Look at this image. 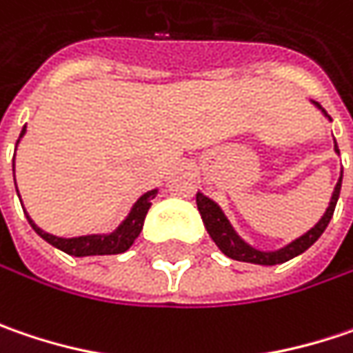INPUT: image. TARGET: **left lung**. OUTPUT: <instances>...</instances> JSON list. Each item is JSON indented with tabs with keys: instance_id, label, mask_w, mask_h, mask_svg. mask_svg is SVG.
Instances as JSON below:
<instances>
[{
	"instance_id": "left-lung-1",
	"label": "left lung",
	"mask_w": 353,
	"mask_h": 353,
	"mask_svg": "<svg viewBox=\"0 0 353 353\" xmlns=\"http://www.w3.org/2000/svg\"><path fill=\"white\" fill-rule=\"evenodd\" d=\"M320 107V103H316ZM322 109V107H320ZM324 111V109H322ZM326 115V111H324ZM336 143V141H334ZM336 147V152H340L338 145ZM344 176V174H342ZM342 176L338 181V185L334 188V194H332V201H330V206L326 208V214L320 219V222L308 230L304 236L296 238L294 242H290L288 246L276 250V252H260L252 246H248L244 240H240L238 234L232 230L230 222L226 221V216L222 214V210L219 208V204L212 203L210 199H206L204 194L196 192V206H199V212L203 216L204 226L208 230L210 238L216 242V246L221 248L224 254L232 260H238V262H250V264H262V266H274V264H282V262H288L294 256L302 254L306 252L310 246L318 240V238L324 234V230L327 228V224L334 216V210H336V204H338V199H340V188H342Z\"/></svg>"
}]
</instances>
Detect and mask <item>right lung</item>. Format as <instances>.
Masks as SVG:
<instances>
[{
    "mask_svg": "<svg viewBox=\"0 0 353 353\" xmlns=\"http://www.w3.org/2000/svg\"><path fill=\"white\" fill-rule=\"evenodd\" d=\"M26 132V127L19 137H23ZM19 143V141H17ZM157 190H149L145 192L137 204L132 206V210L129 212V216L123 221V224L117 228L115 232L111 234H91V236H77V238H59L49 234V232H43L39 226H35V222L29 219L27 214V221L31 224V228L39 234V236L47 240L51 246L59 248L63 252L71 256H105V254H121L125 250L131 248V244L134 242V238L141 234L143 230V222H145V216L149 212L150 201L154 199ZM26 212V210H23Z\"/></svg>",
    "mask_w": 353,
    "mask_h": 353,
    "instance_id": "add662e5",
    "label": "right lung"
}]
</instances>
